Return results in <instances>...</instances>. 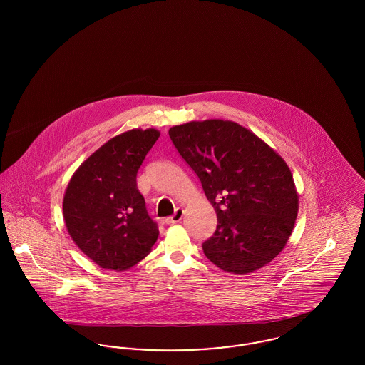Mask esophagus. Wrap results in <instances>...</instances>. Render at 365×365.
I'll return each instance as SVG.
<instances>
[{"label": "esophagus", "mask_w": 365, "mask_h": 365, "mask_svg": "<svg viewBox=\"0 0 365 365\" xmlns=\"http://www.w3.org/2000/svg\"><path fill=\"white\" fill-rule=\"evenodd\" d=\"M183 209L182 208H176L175 209V213L173 216H170V217H167L164 222H165V225H176V223H179L182 219H183Z\"/></svg>", "instance_id": "1"}]
</instances>
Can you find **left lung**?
<instances>
[{"label": "left lung", "mask_w": 365, "mask_h": 365, "mask_svg": "<svg viewBox=\"0 0 365 365\" xmlns=\"http://www.w3.org/2000/svg\"><path fill=\"white\" fill-rule=\"evenodd\" d=\"M168 134L217 216L213 235L202 243L208 260L237 275L274 260L298 212L293 175L284 160L228 120L186 123Z\"/></svg>", "instance_id": "1"}]
</instances>
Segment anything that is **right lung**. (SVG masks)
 <instances>
[{"instance_id": "1", "label": "right lung", "mask_w": 365, "mask_h": 365, "mask_svg": "<svg viewBox=\"0 0 365 365\" xmlns=\"http://www.w3.org/2000/svg\"><path fill=\"white\" fill-rule=\"evenodd\" d=\"M158 137L149 128L109 139L71 178L63 202L66 226L101 268L127 269L157 241L158 226L146 210L137 174Z\"/></svg>"}]
</instances>
